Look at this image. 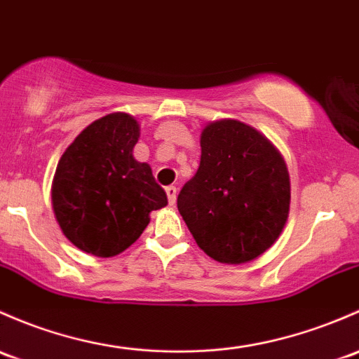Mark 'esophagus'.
Returning a JSON list of instances; mask_svg holds the SVG:
<instances>
[{
  "label": "esophagus",
  "mask_w": 359,
  "mask_h": 359,
  "mask_svg": "<svg viewBox=\"0 0 359 359\" xmlns=\"http://www.w3.org/2000/svg\"><path fill=\"white\" fill-rule=\"evenodd\" d=\"M165 191H167L170 205H175V201H177V187L175 186H168Z\"/></svg>",
  "instance_id": "obj_1"
}]
</instances>
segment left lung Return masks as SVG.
I'll return each mask as SVG.
<instances>
[{"label": "left lung", "instance_id": "obj_1", "mask_svg": "<svg viewBox=\"0 0 359 359\" xmlns=\"http://www.w3.org/2000/svg\"><path fill=\"white\" fill-rule=\"evenodd\" d=\"M290 180L278 149L239 120L201 132V161L177 208L198 246L220 263L241 265L269 249L289 217Z\"/></svg>", "mask_w": 359, "mask_h": 359}]
</instances>
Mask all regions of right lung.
<instances>
[{
    "mask_svg": "<svg viewBox=\"0 0 359 359\" xmlns=\"http://www.w3.org/2000/svg\"><path fill=\"white\" fill-rule=\"evenodd\" d=\"M139 123L110 113L86 127L62 154L51 186L56 222L74 246L100 258L126 251L168 205L148 163L132 156Z\"/></svg>",
    "mask_w": 359,
    "mask_h": 359,
    "instance_id": "add662e5",
    "label": "right lung"
}]
</instances>
